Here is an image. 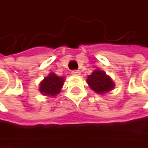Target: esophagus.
Segmentation results:
<instances>
[{"label":"esophagus","mask_w":148,"mask_h":148,"mask_svg":"<svg viewBox=\"0 0 148 148\" xmlns=\"http://www.w3.org/2000/svg\"><path fill=\"white\" fill-rule=\"evenodd\" d=\"M71 74H73V75H79L80 74V71L79 70H74V71L71 72Z\"/></svg>","instance_id":"34e87169"}]
</instances>
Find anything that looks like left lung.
I'll return each mask as SVG.
<instances>
[{
  "instance_id": "left-lung-1",
  "label": "left lung",
  "mask_w": 148,
  "mask_h": 148,
  "mask_svg": "<svg viewBox=\"0 0 148 148\" xmlns=\"http://www.w3.org/2000/svg\"><path fill=\"white\" fill-rule=\"evenodd\" d=\"M86 82L95 92L99 94L111 91L115 86V84L110 76L106 75L103 71L99 69L94 70L91 75H89Z\"/></svg>"
}]
</instances>
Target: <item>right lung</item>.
Wrapping results in <instances>:
<instances>
[{
    "mask_svg": "<svg viewBox=\"0 0 148 148\" xmlns=\"http://www.w3.org/2000/svg\"><path fill=\"white\" fill-rule=\"evenodd\" d=\"M64 83V77H59L55 73H50L40 83L39 91L47 96H56L61 92Z\"/></svg>",
    "mask_w": 148,
    "mask_h": 148,
    "instance_id": "add662e5",
    "label": "right lung"
}]
</instances>
